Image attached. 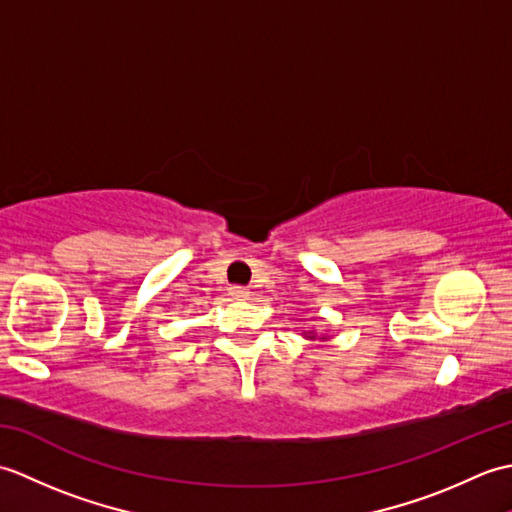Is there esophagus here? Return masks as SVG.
I'll return each mask as SVG.
<instances>
[{
	"label": "esophagus",
	"mask_w": 512,
	"mask_h": 512,
	"mask_svg": "<svg viewBox=\"0 0 512 512\" xmlns=\"http://www.w3.org/2000/svg\"><path fill=\"white\" fill-rule=\"evenodd\" d=\"M228 292H231L233 299H250V290L244 286H231Z\"/></svg>",
	"instance_id": "obj_1"
}]
</instances>
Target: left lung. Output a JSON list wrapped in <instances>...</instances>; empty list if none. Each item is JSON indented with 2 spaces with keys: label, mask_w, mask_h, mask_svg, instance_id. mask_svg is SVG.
I'll return each mask as SVG.
<instances>
[{
  "label": "left lung",
  "mask_w": 512,
  "mask_h": 512,
  "mask_svg": "<svg viewBox=\"0 0 512 512\" xmlns=\"http://www.w3.org/2000/svg\"><path fill=\"white\" fill-rule=\"evenodd\" d=\"M303 336H306L308 341H328V339H330V336H325V334H317V330L303 332Z\"/></svg>",
  "instance_id": "obj_1"
}]
</instances>
